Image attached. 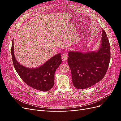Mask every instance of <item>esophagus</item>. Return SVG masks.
<instances>
[{
    "label": "esophagus",
    "instance_id": "obj_1",
    "mask_svg": "<svg viewBox=\"0 0 121 121\" xmlns=\"http://www.w3.org/2000/svg\"><path fill=\"white\" fill-rule=\"evenodd\" d=\"M61 59L63 61H66L68 59V56L66 53H64L61 56Z\"/></svg>",
    "mask_w": 121,
    "mask_h": 121
}]
</instances>
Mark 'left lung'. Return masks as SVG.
I'll return each instance as SVG.
<instances>
[{"label": "left lung", "mask_w": 121, "mask_h": 121, "mask_svg": "<svg viewBox=\"0 0 121 121\" xmlns=\"http://www.w3.org/2000/svg\"><path fill=\"white\" fill-rule=\"evenodd\" d=\"M100 48L97 52L68 53V63L72 73L74 86L77 89H86L104 78L111 58L109 40L102 30Z\"/></svg>", "instance_id": "8db88e82"}]
</instances>
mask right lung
I'll return each mask as SVG.
<instances>
[{"label":"right lung","mask_w":121,"mask_h":121,"mask_svg":"<svg viewBox=\"0 0 121 121\" xmlns=\"http://www.w3.org/2000/svg\"><path fill=\"white\" fill-rule=\"evenodd\" d=\"M13 44V40L11 52L13 65L23 81L36 90L47 91L52 89L54 85V73L61 63L60 53L53 56L39 68H27L19 64L16 60Z\"/></svg>","instance_id":"obj_1"}]
</instances>
